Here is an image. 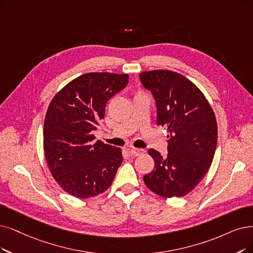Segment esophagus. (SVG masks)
<instances>
[{"label": "esophagus", "mask_w": 253, "mask_h": 253, "mask_svg": "<svg viewBox=\"0 0 253 253\" xmlns=\"http://www.w3.org/2000/svg\"><path fill=\"white\" fill-rule=\"evenodd\" d=\"M129 153L132 154L133 156L137 157V156H140V155H143L145 153V150L142 149V148H136V147H132L129 148Z\"/></svg>", "instance_id": "obj_1"}]
</instances>
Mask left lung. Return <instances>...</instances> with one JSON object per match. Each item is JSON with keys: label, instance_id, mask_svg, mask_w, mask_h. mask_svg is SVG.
Returning <instances> with one entry per match:
<instances>
[{"label": "left lung", "instance_id": "left-lung-1", "mask_svg": "<svg viewBox=\"0 0 253 253\" xmlns=\"http://www.w3.org/2000/svg\"><path fill=\"white\" fill-rule=\"evenodd\" d=\"M156 99L157 125L167 126L168 154L150 148L155 168L143 176L146 187L161 197H183L205 177L215 155L218 128L213 109L201 90L172 70L140 74Z\"/></svg>", "mask_w": 253, "mask_h": 253}]
</instances>
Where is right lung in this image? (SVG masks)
I'll use <instances>...</instances> for the list:
<instances>
[{"label":"right lung","instance_id":"right-lung-1","mask_svg":"<svg viewBox=\"0 0 253 253\" xmlns=\"http://www.w3.org/2000/svg\"><path fill=\"white\" fill-rule=\"evenodd\" d=\"M128 82L127 74L88 73L70 81L48 105L43 150L50 173L66 193L94 197L113 183L121 148L95 141L108 100Z\"/></svg>","mask_w":253,"mask_h":253}]
</instances>
